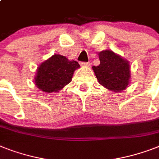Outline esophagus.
I'll return each instance as SVG.
<instances>
[{"mask_svg": "<svg viewBox=\"0 0 159 159\" xmlns=\"http://www.w3.org/2000/svg\"><path fill=\"white\" fill-rule=\"evenodd\" d=\"M80 64H81L82 66H87V67L91 65V64H90L89 62H81V63H80Z\"/></svg>", "mask_w": 159, "mask_h": 159, "instance_id": "obj_1", "label": "esophagus"}]
</instances>
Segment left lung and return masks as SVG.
Instances as JSON below:
<instances>
[{"mask_svg":"<svg viewBox=\"0 0 159 159\" xmlns=\"http://www.w3.org/2000/svg\"><path fill=\"white\" fill-rule=\"evenodd\" d=\"M99 58L100 65L92 68L100 84L116 92L126 89L131 73L128 61L108 50L99 53Z\"/></svg>","mask_w":159,"mask_h":159,"instance_id":"obj_1","label":"left lung"}]
</instances>
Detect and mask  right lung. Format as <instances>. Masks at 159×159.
<instances>
[{
  "label": "right lung",
  "mask_w": 159,
  "mask_h": 159,
  "mask_svg": "<svg viewBox=\"0 0 159 159\" xmlns=\"http://www.w3.org/2000/svg\"><path fill=\"white\" fill-rule=\"evenodd\" d=\"M79 67L77 61H69L60 55H53L39 66L35 84L42 91L57 92L71 82L74 71Z\"/></svg>",
  "instance_id": "right-lung-1"
}]
</instances>
